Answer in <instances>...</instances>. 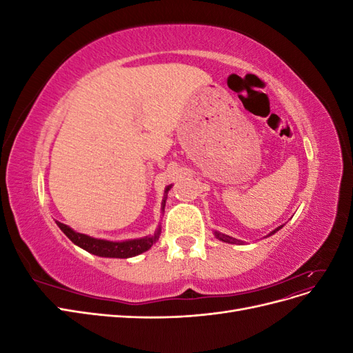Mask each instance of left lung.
Masks as SVG:
<instances>
[{
  "label": "left lung",
  "mask_w": 353,
  "mask_h": 353,
  "mask_svg": "<svg viewBox=\"0 0 353 353\" xmlns=\"http://www.w3.org/2000/svg\"><path fill=\"white\" fill-rule=\"evenodd\" d=\"M280 228H283V225L281 227H279V228H275L272 232H270L268 236L266 237H270V236H272V234H275L276 231H279ZM215 237L216 239H219V240H222L223 243H231V244H243V241H240V240H237V239H234V237H230V236H227V234H222V232H218V231H215Z\"/></svg>",
  "instance_id": "8db88e82"
}]
</instances>
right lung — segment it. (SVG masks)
I'll use <instances>...</instances> for the list:
<instances>
[{
	"mask_svg": "<svg viewBox=\"0 0 353 353\" xmlns=\"http://www.w3.org/2000/svg\"><path fill=\"white\" fill-rule=\"evenodd\" d=\"M169 185L165 190V197L162 201V210L165 209V203H166V194L168 191L170 190ZM56 223L59 225V228L66 234V237L74 243L79 248H82L83 250H87L95 256H101V258H121V259H126V258H132V256L141 254L143 252L148 250L152 245L159 240L160 236V227L156 230V232L153 236H147L143 239H134V240H125V241H109V240H101V239H94L87 236V234H81L73 231L70 227L65 225L59 221H56Z\"/></svg>",
	"mask_w": 353,
	"mask_h": 353,
	"instance_id": "1",
	"label": "right lung"
}]
</instances>
